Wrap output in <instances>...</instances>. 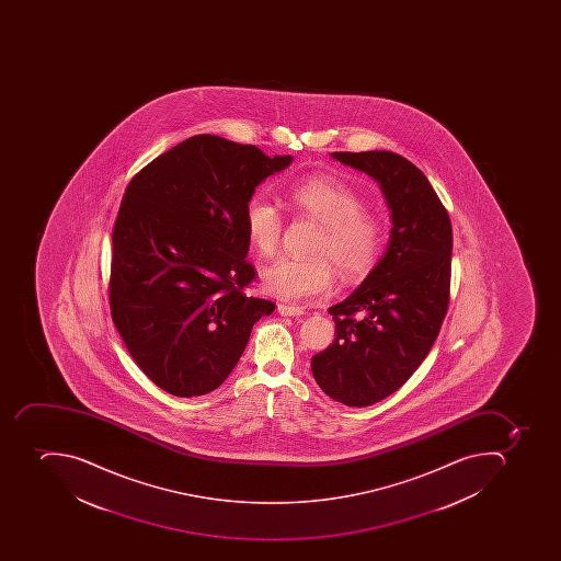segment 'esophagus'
<instances>
[{"label":"esophagus","instance_id":"1","mask_svg":"<svg viewBox=\"0 0 561 561\" xmlns=\"http://www.w3.org/2000/svg\"><path fill=\"white\" fill-rule=\"evenodd\" d=\"M277 312L280 313V316H284V318H300V316H304V309L286 304H278Z\"/></svg>","mask_w":561,"mask_h":561}]
</instances>
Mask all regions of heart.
I'll return each instance as SVG.
<instances>
[{"instance_id": "heart-1", "label": "heart", "mask_w": 561, "mask_h": 561, "mask_svg": "<svg viewBox=\"0 0 561 561\" xmlns=\"http://www.w3.org/2000/svg\"><path fill=\"white\" fill-rule=\"evenodd\" d=\"M289 199L301 213L321 222L316 257H280L263 272V287L280 300L307 301L328 295L335 284L332 257L345 277L366 274L376 265L385 245V228L376 216L363 210L356 193L330 176L316 175L293 185ZM245 233L263 256L277 251L283 216L268 199H249ZM330 255L328 259L327 256Z\"/></svg>"}]
</instances>
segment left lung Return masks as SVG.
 I'll return each mask as SVG.
<instances>
[{
    "label": "left lung",
    "instance_id": "left-lung-1",
    "mask_svg": "<svg viewBox=\"0 0 561 561\" xmlns=\"http://www.w3.org/2000/svg\"><path fill=\"white\" fill-rule=\"evenodd\" d=\"M331 158L380 185L393 225L385 256L328 310L335 340L310 365L328 397L368 407L402 388L437 340L449 304L453 230L437 193L409 159L389 150Z\"/></svg>",
    "mask_w": 561,
    "mask_h": 561
}]
</instances>
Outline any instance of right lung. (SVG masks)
<instances>
[{"label":"right lung","mask_w":561,"mask_h":561,"mask_svg":"<svg viewBox=\"0 0 561 561\" xmlns=\"http://www.w3.org/2000/svg\"><path fill=\"white\" fill-rule=\"evenodd\" d=\"M293 156L196 135L133 176L112 233L111 310L133 359L173 397L225 382L275 304L245 295V205Z\"/></svg>","instance_id":"right-lung-1"}]
</instances>
